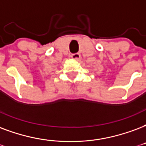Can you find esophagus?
<instances>
[{"instance_id":"esophagus-1","label":"esophagus","mask_w":146,"mask_h":146,"mask_svg":"<svg viewBox=\"0 0 146 146\" xmlns=\"http://www.w3.org/2000/svg\"><path fill=\"white\" fill-rule=\"evenodd\" d=\"M80 54L79 53H73V54H71V57L74 60H80Z\"/></svg>"}]
</instances>
